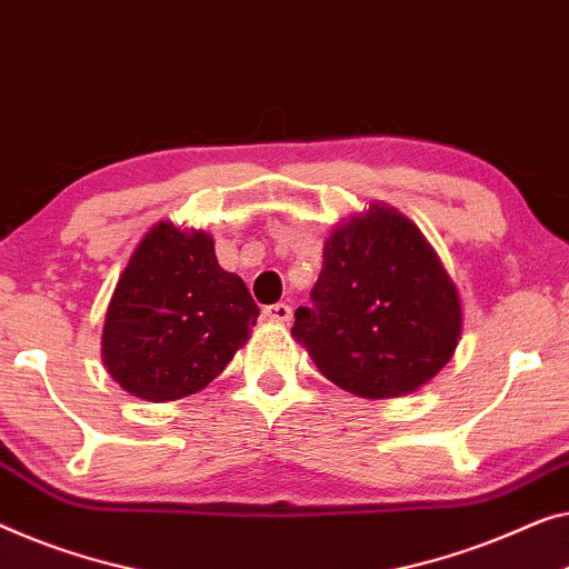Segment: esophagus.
<instances>
[{
  "label": "esophagus",
  "instance_id": "obj_1",
  "mask_svg": "<svg viewBox=\"0 0 569 569\" xmlns=\"http://www.w3.org/2000/svg\"><path fill=\"white\" fill-rule=\"evenodd\" d=\"M264 318L271 320V323H287L292 318V308L287 302H274L264 308Z\"/></svg>",
  "mask_w": 569,
  "mask_h": 569
}]
</instances>
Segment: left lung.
<instances>
[{
    "label": "left lung",
    "instance_id": "8db88e82",
    "mask_svg": "<svg viewBox=\"0 0 569 569\" xmlns=\"http://www.w3.org/2000/svg\"><path fill=\"white\" fill-rule=\"evenodd\" d=\"M310 308L292 336L320 375L359 398H400L433 380L462 336L451 277L416 223L372 202L331 230Z\"/></svg>",
    "mask_w": 569,
    "mask_h": 569
}]
</instances>
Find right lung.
I'll return each mask as SVG.
<instances>
[{
	"mask_svg": "<svg viewBox=\"0 0 569 569\" xmlns=\"http://www.w3.org/2000/svg\"><path fill=\"white\" fill-rule=\"evenodd\" d=\"M257 318L243 279L218 264L212 238L161 220L114 284L102 361L136 398L179 400L223 372Z\"/></svg>",
	"mask_w": 569,
	"mask_h": 569,
	"instance_id": "right-lung-1",
	"label": "right lung"
}]
</instances>
